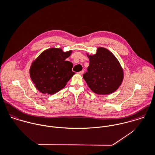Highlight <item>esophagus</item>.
<instances>
[{
    "mask_svg": "<svg viewBox=\"0 0 155 155\" xmlns=\"http://www.w3.org/2000/svg\"><path fill=\"white\" fill-rule=\"evenodd\" d=\"M84 70H82V71H79V72H78V74H82L83 73H84Z\"/></svg>",
    "mask_w": 155,
    "mask_h": 155,
    "instance_id": "34e87169",
    "label": "esophagus"
}]
</instances>
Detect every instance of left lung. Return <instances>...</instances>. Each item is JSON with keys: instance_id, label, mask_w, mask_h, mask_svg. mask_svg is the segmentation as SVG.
Here are the masks:
<instances>
[{"instance_id": "obj_1", "label": "left lung", "mask_w": 155, "mask_h": 155, "mask_svg": "<svg viewBox=\"0 0 155 155\" xmlns=\"http://www.w3.org/2000/svg\"><path fill=\"white\" fill-rule=\"evenodd\" d=\"M87 56L90 65L83 78L88 87L100 95L115 91L124 78L123 70L117 58L109 50L101 47L97 48L96 54Z\"/></svg>"}]
</instances>
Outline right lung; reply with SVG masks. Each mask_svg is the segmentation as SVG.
Instances as JSON below:
<instances>
[{
    "instance_id": "obj_1",
    "label": "right lung",
    "mask_w": 155,
    "mask_h": 155,
    "mask_svg": "<svg viewBox=\"0 0 155 155\" xmlns=\"http://www.w3.org/2000/svg\"><path fill=\"white\" fill-rule=\"evenodd\" d=\"M72 51L50 48L42 52L30 67V77L36 88L41 93L52 95L64 88L75 74L73 64L65 59Z\"/></svg>"
}]
</instances>
